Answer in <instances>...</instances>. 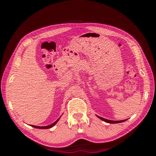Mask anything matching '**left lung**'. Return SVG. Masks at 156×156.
<instances>
[{"label": "left lung", "mask_w": 156, "mask_h": 156, "mask_svg": "<svg viewBox=\"0 0 156 156\" xmlns=\"http://www.w3.org/2000/svg\"><path fill=\"white\" fill-rule=\"evenodd\" d=\"M97 116V115H96ZM99 119L102 120L103 121H104L105 122H107V123H109V124H117V123H121V122H125L127 120V119L126 120H118V121H115V120H107V119H104V118H102L101 116H97Z\"/></svg>", "instance_id": "1"}]
</instances>
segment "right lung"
<instances>
[{"label": "right lung", "mask_w": 156, "mask_h": 156, "mask_svg": "<svg viewBox=\"0 0 156 156\" xmlns=\"http://www.w3.org/2000/svg\"><path fill=\"white\" fill-rule=\"evenodd\" d=\"M60 117L58 119H57V120H56L54 123H53L52 124H51V125H49V126H34V125H30L32 127H35V128H37V129H49V128H51V127H53L56 123H57V122H58V120H60Z\"/></svg>", "instance_id": "obj_1"}]
</instances>
